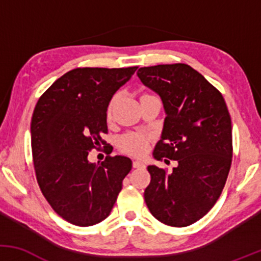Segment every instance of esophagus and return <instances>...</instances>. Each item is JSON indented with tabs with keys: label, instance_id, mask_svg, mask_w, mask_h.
<instances>
[{
	"label": "esophagus",
	"instance_id": "34e87169",
	"mask_svg": "<svg viewBox=\"0 0 261 261\" xmlns=\"http://www.w3.org/2000/svg\"><path fill=\"white\" fill-rule=\"evenodd\" d=\"M133 166H134V168H145V163L141 161H134Z\"/></svg>",
	"mask_w": 261,
	"mask_h": 261
}]
</instances>
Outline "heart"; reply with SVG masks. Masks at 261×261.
Instances as JSON below:
<instances>
[{
    "label": "heart",
    "instance_id": "heart-1",
    "mask_svg": "<svg viewBox=\"0 0 261 261\" xmlns=\"http://www.w3.org/2000/svg\"><path fill=\"white\" fill-rule=\"evenodd\" d=\"M116 98L114 97L110 100L109 106H108V118H110L112 115V110L115 103ZM147 143H148V135L141 134V133H135V134H127L125 136L121 137L120 140V146L127 153L135 154V155H141L146 152L147 149Z\"/></svg>",
    "mask_w": 261,
    "mask_h": 261
}]
</instances>
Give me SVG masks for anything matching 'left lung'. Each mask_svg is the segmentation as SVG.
<instances>
[{
  "instance_id": "1",
  "label": "left lung",
  "mask_w": 261,
  "mask_h": 261,
  "mask_svg": "<svg viewBox=\"0 0 261 261\" xmlns=\"http://www.w3.org/2000/svg\"><path fill=\"white\" fill-rule=\"evenodd\" d=\"M137 76L160 95L166 112L153 157L176 161L169 173L147 167L146 205L160 222L187 227L214 207L226 184L233 151L228 109L222 94L189 65L141 67Z\"/></svg>"
}]
</instances>
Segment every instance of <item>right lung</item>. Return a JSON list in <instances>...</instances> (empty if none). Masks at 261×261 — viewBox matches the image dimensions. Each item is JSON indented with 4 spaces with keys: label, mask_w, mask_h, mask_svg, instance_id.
<instances>
[{
    "label": "right lung",
    "mask_w": 261,
    "mask_h": 261,
    "mask_svg": "<svg viewBox=\"0 0 261 261\" xmlns=\"http://www.w3.org/2000/svg\"><path fill=\"white\" fill-rule=\"evenodd\" d=\"M137 67H83L68 71L39 98L31 134L35 174L54 211L67 222L88 227L109 216L133 168L125 155H107L98 166L92 148L107 145V110L115 92ZM108 154L112 146H106Z\"/></svg>",
    "instance_id": "add662e5"
}]
</instances>
